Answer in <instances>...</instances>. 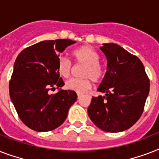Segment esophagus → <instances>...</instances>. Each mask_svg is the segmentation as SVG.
<instances>
[{
  "mask_svg": "<svg viewBox=\"0 0 159 159\" xmlns=\"http://www.w3.org/2000/svg\"><path fill=\"white\" fill-rule=\"evenodd\" d=\"M77 98H78V99H79L80 97H81V93H79V92H77Z\"/></svg>",
  "mask_w": 159,
  "mask_h": 159,
  "instance_id": "1",
  "label": "esophagus"
}]
</instances>
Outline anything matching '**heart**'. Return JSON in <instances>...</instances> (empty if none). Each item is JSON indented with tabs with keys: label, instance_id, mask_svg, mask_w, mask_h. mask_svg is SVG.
Returning a JSON list of instances; mask_svg holds the SVG:
<instances>
[{
	"label": "heart",
	"instance_id": "b5f03b06",
	"mask_svg": "<svg viewBox=\"0 0 159 159\" xmlns=\"http://www.w3.org/2000/svg\"><path fill=\"white\" fill-rule=\"evenodd\" d=\"M72 56L76 62L85 64L82 76L86 78H72L66 82L65 87L67 89L79 93L84 92L91 87L89 78L97 82L104 76V69L99 62L100 55L91 46L84 45L72 51ZM57 70L61 77L67 78L71 73L72 64L66 57H61L57 62Z\"/></svg>",
	"mask_w": 159,
	"mask_h": 159
}]
</instances>
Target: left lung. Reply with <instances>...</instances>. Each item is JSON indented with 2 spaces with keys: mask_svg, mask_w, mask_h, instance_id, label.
<instances>
[{
  "mask_svg": "<svg viewBox=\"0 0 159 159\" xmlns=\"http://www.w3.org/2000/svg\"><path fill=\"white\" fill-rule=\"evenodd\" d=\"M100 49L107 60V71L87 109L92 121L102 130L117 133L128 129L143 111L149 92V79L138 57L113 43Z\"/></svg>",
  "mask_w": 159,
  "mask_h": 159,
  "instance_id": "obj_1",
  "label": "left lung"
}]
</instances>
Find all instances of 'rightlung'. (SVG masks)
I'll list each match as a JSON object with an SVG mask.
<instances>
[{
    "instance_id": "add662e5",
    "label": "right lung",
    "mask_w": 159,
    "mask_h": 159,
    "mask_svg": "<svg viewBox=\"0 0 159 159\" xmlns=\"http://www.w3.org/2000/svg\"><path fill=\"white\" fill-rule=\"evenodd\" d=\"M76 43L71 39L41 41L25 48L16 57L9 90L14 106L25 125L33 130L47 132L62 125L77 98L64 86L57 65L59 53ZM60 88L56 94L48 91Z\"/></svg>"
}]
</instances>
